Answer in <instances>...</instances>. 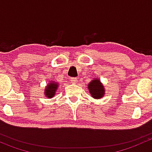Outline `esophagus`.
Segmentation results:
<instances>
[{"label":"esophagus","instance_id":"1","mask_svg":"<svg viewBox=\"0 0 152 152\" xmlns=\"http://www.w3.org/2000/svg\"><path fill=\"white\" fill-rule=\"evenodd\" d=\"M70 82H72V83H77V79H76V78H70Z\"/></svg>","mask_w":152,"mask_h":152}]
</instances>
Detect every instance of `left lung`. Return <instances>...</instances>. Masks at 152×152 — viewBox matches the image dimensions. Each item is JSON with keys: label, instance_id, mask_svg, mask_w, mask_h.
I'll return each mask as SVG.
<instances>
[{"label": "left lung", "instance_id": "left-lung-1", "mask_svg": "<svg viewBox=\"0 0 152 152\" xmlns=\"http://www.w3.org/2000/svg\"><path fill=\"white\" fill-rule=\"evenodd\" d=\"M90 94L95 99H101L104 96L105 88L99 79H93L87 85Z\"/></svg>", "mask_w": 152, "mask_h": 152}]
</instances>
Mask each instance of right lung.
Here are the masks:
<instances>
[{
	"instance_id": "right-lung-1",
	"label": "right lung",
	"mask_w": 152,
	"mask_h": 152,
	"mask_svg": "<svg viewBox=\"0 0 152 152\" xmlns=\"http://www.w3.org/2000/svg\"><path fill=\"white\" fill-rule=\"evenodd\" d=\"M59 86V83H58V82H54V81H50L45 87L44 96L47 97L48 99H51V98L54 97Z\"/></svg>"
}]
</instances>
